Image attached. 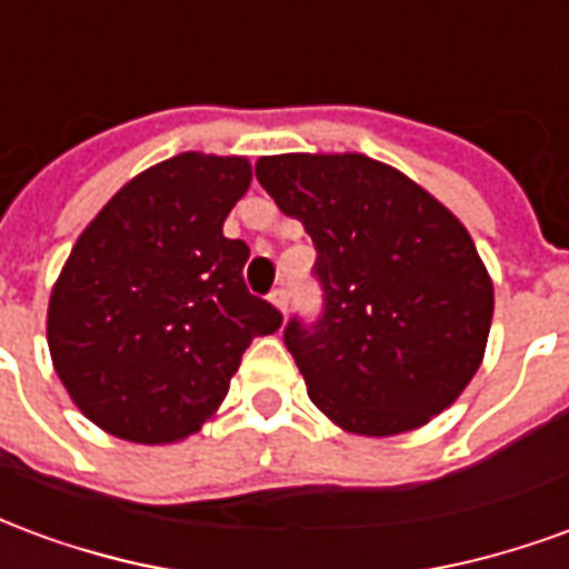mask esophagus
<instances>
[{
	"label": "esophagus",
	"instance_id": "esophagus-1",
	"mask_svg": "<svg viewBox=\"0 0 569 569\" xmlns=\"http://www.w3.org/2000/svg\"><path fill=\"white\" fill-rule=\"evenodd\" d=\"M271 305L273 308H280V310H286L289 308V289H286V286H273L271 289Z\"/></svg>",
	"mask_w": 569,
	"mask_h": 569
}]
</instances>
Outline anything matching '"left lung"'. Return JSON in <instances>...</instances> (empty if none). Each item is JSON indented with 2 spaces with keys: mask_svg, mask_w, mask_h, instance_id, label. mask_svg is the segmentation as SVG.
Masks as SVG:
<instances>
[{
  "mask_svg": "<svg viewBox=\"0 0 569 569\" xmlns=\"http://www.w3.org/2000/svg\"><path fill=\"white\" fill-rule=\"evenodd\" d=\"M256 176L317 249L320 317L283 329L313 406L359 436L423 427L488 345L493 286L469 231L366 154H273Z\"/></svg>",
  "mask_w": 569,
  "mask_h": 569,
  "instance_id": "1",
  "label": "left lung"
}]
</instances>
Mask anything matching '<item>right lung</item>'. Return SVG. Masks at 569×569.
<instances>
[{
    "label": "right lung",
    "mask_w": 569,
    "mask_h": 569,
    "mask_svg": "<svg viewBox=\"0 0 569 569\" xmlns=\"http://www.w3.org/2000/svg\"><path fill=\"white\" fill-rule=\"evenodd\" d=\"M247 158L186 151L130 179L81 231L48 305V347L84 418L118 439L198 432L252 338L283 313L243 283L249 247L222 224Z\"/></svg>",
    "instance_id": "add662e5"
}]
</instances>
